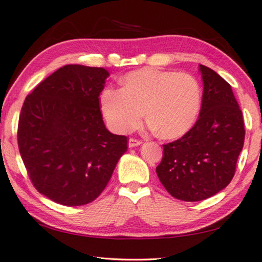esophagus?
Segmentation results:
<instances>
[{"mask_svg": "<svg viewBox=\"0 0 262 262\" xmlns=\"http://www.w3.org/2000/svg\"><path fill=\"white\" fill-rule=\"evenodd\" d=\"M143 142L140 139H136V138H130L128 139V146L130 147H135V146H138L142 144Z\"/></svg>", "mask_w": 262, "mask_h": 262, "instance_id": "1", "label": "esophagus"}]
</instances>
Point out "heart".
I'll list each match as a JSON object with an SVG mask.
<instances>
[{"label": "heart", "mask_w": 262, "mask_h": 262, "mask_svg": "<svg viewBox=\"0 0 262 262\" xmlns=\"http://www.w3.org/2000/svg\"><path fill=\"white\" fill-rule=\"evenodd\" d=\"M201 103L202 91L194 75L154 67L128 72L120 80V90L105 89L100 94L101 112L113 131L130 132L145 113L150 126L166 139L190 130Z\"/></svg>", "instance_id": "1"}]
</instances>
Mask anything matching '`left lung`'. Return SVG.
I'll return each instance as SVG.
<instances>
[{
    "instance_id": "left-lung-1",
    "label": "left lung",
    "mask_w": 262,
    "mask_h": 262,
    "mask_svg": "<svg viewBox=\"0 0 262 262\" xmlns=\"http://www.w3.org/2000/svg\"><path fill=\"white\" fill-rule=\"evenodd\" d=\"M203 96L200 117L183 137L163 145L156 168L166 191L196 202L230 183L245 142L242 112L232 87L211 68L200 65Z\"/></svg>"
}]
</instances>
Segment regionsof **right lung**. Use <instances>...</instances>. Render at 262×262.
<instances>
[{
  "label": "right lung",
  "instance_id": "add662e5",
  "mask_svg": "<svg viewBox=\"0 0 262 262\" xmlns=\"http://www.w3.org/2000/svg\"><path fill=\"white\" fill-rule=\"evenodd\" d=\"M108 72L66 65L26 97L17 143L32 183L40 194L67 207L92 202L107 185L126 136L105 127L99 96Z\"/></svg>",
  "mask_w": 262,
  "mask_h": 262
}]
</instances>
